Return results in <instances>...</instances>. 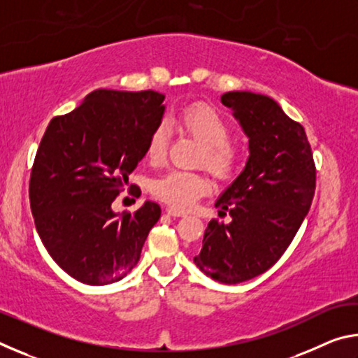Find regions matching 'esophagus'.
<instances>
[{"mask_svg":"<svg viewBox=\"0 0 358 358\" xmlns=\"http://www.w3.org/2000/svg\"><path fill=\"white\" fill-rule=\"evenodd\" d=\"M166 213H167L169 216H173V217H181V216H186L185 211H180V210H177V208H167V210H166Z\"/></svg>","mask_w":358,"mask_h":358,"instance_id":"34e87169","label":"esophagus"}]
</instances>
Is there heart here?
<instances>
[{"label": "heart", "mask_w": 358, "mask_h": 358, "mask_svg": "<svg viewBox=\"0 0 358 358\" xmlns=\"http://www.w3.org/2000/svg\"><path fill=\"white\" fill-rule=\"evenodd\" d=\"M177 123L186 134L202 147L199 164H202L217 180L232 178L238 169V151L229 143L230 128L227 121L215 108L196 104L185 108L178 115ZM167 132L164 126H157L147 145V156L151 162H161L166 156ZM210 191V181L202 173L171 171L157 177L151 183V192L177 210H186L199 197Z\"/></svg>", "instance_id": "obj_1"}]
</instances>
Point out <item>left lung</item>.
Masks as SVG:
<instances>
[{"instance_id": "left-lung-1", "label": "left lung", "mask_w": 358, "mask_h": 358, "mask_svg": "<svg viewBox=\"0 0 358 358\" xmlns=\"http://www.w3.org/2000/svg\"><path fill=\"white\" fill-rule=\"evenodd\" d=\"M221 102L248 137L246 166L215 207L229 224L211 220L194 264L222 284L252 280L276 264L310 211L316 167L306 132L276 101L229 92Z\"/></svg>"}]
</instances>
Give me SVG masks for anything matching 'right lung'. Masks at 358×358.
<instances>
[{
    "label": "right lung",
    "instance_id": "1",
    "mask_svg": "<svg viewBox=\"0 0 358 358\" xmlns=\"http://www.w3.org/2000/svg\"><path fill=\"white\" fill-rule=\"evenodd\" d=\"M164 98L151 90H96L47 126L29 180V203L45 250L77 281L104 286L124 278L161 217L155 202L124 215L115 213L112 202L147 155Z\"/></svg>",
    "mask_w": 358,
    "mask_h": 358
}]
</instances>
